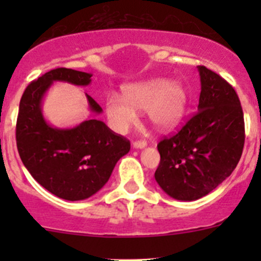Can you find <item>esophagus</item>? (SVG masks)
<instances>
[{
    "instance_id": "1",
    "label": "esophagus",
    "mask_w": 261,
    "mask_h": 261,
    "mask_svg": "<svg viewBox=\"0 0 261 261\" xmlns=\"http://www.w3.org/2000/svg\"><path fill=\"white\" fill-rule=\"evenodd\" d=\"M147 145L146 141L144 140H140V141H135V143H133V146L135 147V149H144Z\"/></svg>"
}]
</instances>
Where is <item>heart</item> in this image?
<instances>
[{
    "instance_id": "1",
    "label": "heart",
    "mask_w": 261,
    "mask_h": 261,
    "mask_svg": "<svg viewBox=\"0 0 261 261\" xmlns=\"http://www.w3.org/2000/svg\"><path fill=\"white\" fill-rule=\"evenodd\" d=\"M123 97L111 93L105 101L107 121L112 130L125 134L138 121V110L146 111L149 122L160 131H172L180 125L188 107V93L179 81L167 78L127 84Z\"/></svg>"
}]
</instances>
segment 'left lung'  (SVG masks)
Here are the masks:
<instances>
[{
	"instance_id": "obj_1",
	"label": "left lung",
	"mask_w": 261,
	"mask_h": 261,
	"mask_svg": "<svg viewBox=\"0 0 261 261\" xmlns=\"http://www.w3.org/2000/svg\"><path fill=\"white\" fill-rule=\"evenodd\" d=\"M198 112L172 138L158 144L155 180L178 201L207 196L230 177L243 154L244 114L235 89L199 65Z\"/></svg>"
}]
</instances>
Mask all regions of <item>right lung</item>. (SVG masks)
Returning a JSON list of instances; mask_svg holds the SVG:
<instances>
[{
  "label": "right lung",
  "instance_id": "right-lung-1",
  "mask_svg": "<svg viewBox=\"0 0 261 261\" xmlns=\"http://www.w3.org/2000/svg\"><path fill=\"white\" fill-rule=\"evenodd\" d=\"M91 73L57 68L26 87L20 101L16 144L26 169L46 191L67 201L96 194L112 174L116 163L130 151V141L92 118L74 127H55L43 115V99L54 82L87 87ZM89 111L99 105L86 93Z\"/></svg>",
  "mask_w": 261,
  "mask_h": 261
}]
</instances>
